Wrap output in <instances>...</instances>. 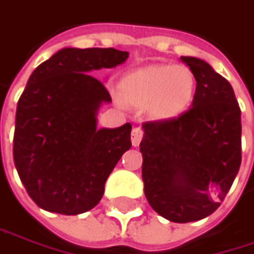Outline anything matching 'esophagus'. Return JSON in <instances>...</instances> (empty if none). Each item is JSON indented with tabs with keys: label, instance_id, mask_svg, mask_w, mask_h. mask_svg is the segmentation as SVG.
Returning <instances> with one entry per match:
<instances>
[{
	"label": "esophagus",
	"instance_id": "1",
	"mask_svg": "<svg viewBox=\"0 0 254 254\" xmlns=\"http://www.w3.org/2000/svg\"><path fill=\"white\" fill-rule=\"evenodd\" d=\"M142 136H144V130L141 129L139 127H133L132 129V145L133 147H138L139 145V142H141V139H142Z\"/></svg>",
	"mask_w": 254,
	"mask_h": 254
}]
</instances>
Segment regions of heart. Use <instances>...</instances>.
Returning <instances> with one entry per match:
<instances>
[{"label":"heart","mask_w":254,"mask_h":254,"mask_svg":"<svg viewBox=\"0 0 254 254\" xmlns=\"http://www.w3.org/2000/svg\"><path fill=\"white\" fill-rule=\"evenodd\" d=\"M122 100L147 109L154 119H172L193 102L196 81L185 65H148L125 75L119 84Z\"/></svg>","instance_id":"heart-1"}]
</instances>
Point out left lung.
<instances>
[{
  "label": "left lung",
  "mask_w": 254,
  "mask_h": 254,
  "mask_svg": "<svg viewBox=\"0 0 254 254\" xmlns=\"http://www.w3.org/2000/svg\"><path fill=\"white\" fill-rule=\"evenodd\" d=\"M196 80L192 107L179 118L145 122L144 192L151 208L173 222L217 211L242 164V110L233 87L209 64L182 57Z\"/></svg>",
  "instance_id": "obj_1"
}]
</instances>
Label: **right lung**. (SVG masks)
I'll return each mask as SVG.
<instances>
[{"mask_svg":"<svg viewBox=\"0 0 254 254\" xmlns=\"http://www.w3.org/2000/svg\"><path fill=\"white\" fill-rule=\"evenodd\" d=\"M113 48H64L32 72L15 112L12 155L29 196L45 211L77 215L94 208L130 148V124L97 127L112 97L91 74L124 64Z\"/></svg>","mask_w":254,"mask_h":254,"instance_id":"add662e5","label":"right lung"}]
</instances>
